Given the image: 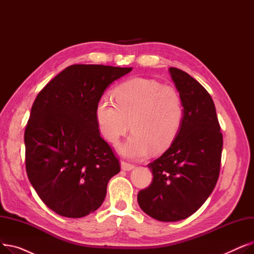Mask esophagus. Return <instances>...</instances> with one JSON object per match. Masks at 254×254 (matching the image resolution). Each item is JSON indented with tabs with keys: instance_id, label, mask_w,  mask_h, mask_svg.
I'll return each mask as SVG.
<instances>
[{
	"instance_id": "obj_1",
	"label": "esophagus",
	"mask_w": 254,
	"mask_h": 254,
	"mask_svg": "<svg viewBox=\"0 0 254 254\" xmlns=\"http://www.w3.org/2000/svg\"><path fill=\"white\" fill-rule=\"evenodd\" d=\"M120 167H122V170H124V171H131L132 169L135 168L134 165H130V164L126 163V162L120 163Z\"/></svg>"
}]
</instances>
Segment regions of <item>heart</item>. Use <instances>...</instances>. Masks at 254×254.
<instances>
[{
	"label": "heart",
	"mask_w": 254,
	"mask_h": 254,
	"mask_svg": "<svg viewBox=\"0 0 254 254\" xmlns=\"http://www.w3.org/2000/svg\"><path fill=\"white\" fill-rule=\"evenodd\" d=\"M115 104L102 98L96 106V120L102 136L112 144L134 132L118 146L119 153L142 159L151 150L166 151L177 138L184 118L179 91L154 79L132 78L113 90Z\"/></svg>",
	"instance_id": "obj_1"
}]
</instances>
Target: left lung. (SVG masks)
Returning a JSON list of instances; mask_svg holds the SVG:
<instances>
[{
	"label": "left lung",
	"instance_id": "1",
	"mask_svg": "<svg viewBox=\"0 0 254 254\" xmlns=\"http://www.w3.org/2000/svg\"><path fill=\"white\" fill-rule=\"evenodd\" d=\"M184 105L179 134L169 149L148 165L153 179L138 193L140 208L165 222L190 217L214 190L219 176L222 134L208 91L177 68L169 69Z\"/></svg>",
	"mask_w": 254,
	"mask_h": 254
}]
</instances>
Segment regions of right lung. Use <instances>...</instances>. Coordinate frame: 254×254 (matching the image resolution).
<instances>
[{"label":"right lung","instance_id":"add662e5","mask_svg":"<svg viewBox=\"0 0 254 254\" xmlns=\"http://www.w3.org/2000/svg\"><path fill=\"white\" fill-rule=\"evenodd\" d=\"M131 70L73 64L38 93L24 131L25 168L40 198L57 214L80 218L96 211L119 173L95 113L105 89Z\"/></svg>","mask_w":254,"mask_h":254}]
</instances>
